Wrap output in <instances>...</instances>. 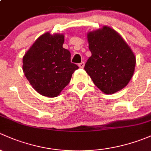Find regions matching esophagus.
Instances as JSON below:
<instances>
[{
	"mask_svg": "<svg viewBox=\"0 0 151 151\" xmlns=\"http://www.w3.org/2000/svg\"><path fill=\"white\" fill-rule=\"evenodd\" d=\"M78 66H79V68H83V67H84V63H83V62H81V63H79Z\"/></svg>",
	"mask_w": 151,
	"mask_h": 151,
	"instance_id": "obj_1",
	"label": "esophagus"
}]
</instances>
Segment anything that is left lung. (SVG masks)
Listing matches in <instances>:
<instances>
[{
	"label": "left lung",
	"mask_w": 151,
	"mask_h": 151,
	"mask_svg": "<svg viewBox=\"0 0 151 151\" xmlns=\"http://www.w3.org/2000/svg\"><path fill=\"white\" fill-rule=\"evenodd\" d=\"M91 56L84 69L99 89L107 94L128 84L134 71L132 51L114 29L104 26L87 35Z\"/></svg>",
	"instance_id": "obj_1"
}]
</instances>
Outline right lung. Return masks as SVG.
Masks as SVG:
<instances>
[{
    "label": "right lung",
    "mask_w": 151,
    "mask_h": 151,
    "mask_svg": "<svg viewBox=\"0 0 151 151\" xmlns=\"http://www.w3.org/2000/svg\"><path fill=\"white\" fill-rule=\"evenodd\" d=\"M64 35H41L23 57V71L34 89L55 97L70 81L78 68L70 62V52L63 47Z\"/></svg>",
    "instance_id": "add662e5"
}]
</instances>
